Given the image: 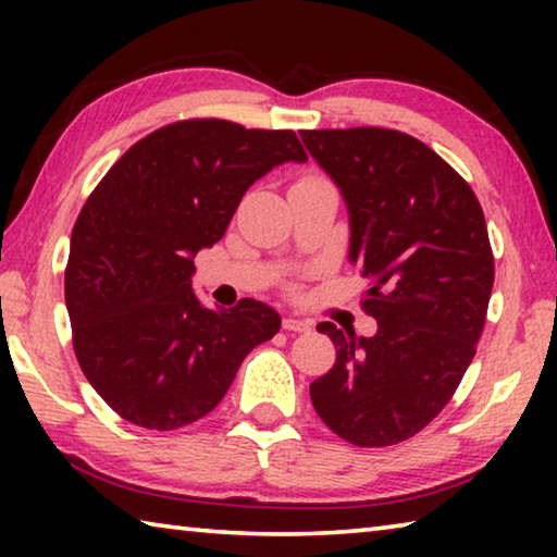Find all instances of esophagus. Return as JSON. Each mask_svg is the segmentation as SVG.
I'll list each match as a JSON object with an SVG mask.
<instances>
[{"label":"esophagus","instance_id":"obj_1","mask_svg":"<svg viewBox=\"0 0 557 557\" xmlns=\"http://www.w3.org/2000/svg\"><path fill=\"white\" fill-rule=\"evenodd\" d=\"M282 329H285V332L305 334V332H309V329H312V324H309V322H305V319H295V317H287V319H282Z\"/></svg>","mask_w":557,"mask_h":557}]
</instances>
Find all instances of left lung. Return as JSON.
Instances as JSON below:
<instances>
[{
    "instance_id": "1",
    "label": "left lung",
    "mask_w": 557,
    "mask_h": 557,
    "mask_svg": "<svg viewBox=\"0 0 557 557\" xmlns=\"http://www.w3.org/2000/svg\"><path fill=\"white\" fill-rule=\"evenodd\" d=\"M342 188L348 260L371 287L373 336L322 322L336 363L309 385L324 425L356 447H388L430 425L465 379L486 322L494 252L471 186L398 129H301Z\"/></svg>"
}]
</instances>
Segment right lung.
I'll list each match as a JSON object with an SVG mask.
<instances>
[{
	"mask_svg": "<svg viewBox=\"0 0 557 557\" xmlns=\"http://www.w3.org/2000/svg\"><path fill=\"white\" fill-rule=\"evenodd\" d=\"M305 159L292 129L178 120L100 178L71 233L65 307L75 358L122 420L159 432L201 420L243 358L280 332V314L256 299L206 309L194 256L223 238L262 174Z\"/></svg>",
	"mask_w": 557,
	"mask_h": 557,
	"instance_id": "add662e5",
	"label": "right lung"
}]
</instances>
